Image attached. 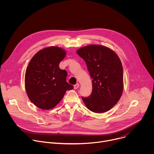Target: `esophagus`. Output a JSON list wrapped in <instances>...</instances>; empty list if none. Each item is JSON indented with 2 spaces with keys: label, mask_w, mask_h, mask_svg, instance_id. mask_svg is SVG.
Listing matches in <instances>:
<instances>
[{
  "label": "esophagus",
  "mask_w": 154,
  "mask_h": 154,
  "mask_svg": "<svg viewBox=\"0 0 154 154\" xmlns=\"http://www.w3.org/2000/svg\"><path fill=\"white\" fill-rule=\"evenodd\" d=\"M79 83H77V84H75L74 86V89H77V88H79Z\"/></svg>",
  "instance_id": "34e87169"
}]
</instances>
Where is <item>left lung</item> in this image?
<instances>
[{
	"mask_svg": "<svg viewBox=\"0 0 154 154\" xmlns=\"http://www.w3.org/2000/svg\"><path fill=\"white\" fill-rule=\"evenodd\" d=\"M77 54L86 62L93 79L91 95L82 97L86 106L97 113L109 110L123 91V69L119 57L109 48L96 45L81 48Z\"/></svg>",
	"mask_w": 154,
	"mask_h": 154,
	"instance_id": "8db88e82",
	"label": "left lung"
}]
</instances>
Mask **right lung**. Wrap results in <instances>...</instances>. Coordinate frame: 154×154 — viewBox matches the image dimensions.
<instances>
[{"instance_id":"obj_1","label":"right lung","mask_w":154,"mask_h":154,"mask_svg":"<svg viewBox=\"0 0 154 154\" xmlns=\"http://www.w3.org/2000/svg\"><path fill=\"white\" fill-rule=\"evenodd\" d=\"M66 55L61 48L51 46L38 51L31 59L25 75L27 94L38 108L50 109L73 86L66 82L67 72L59 68Z\"/></svg>"}]
</instances>
